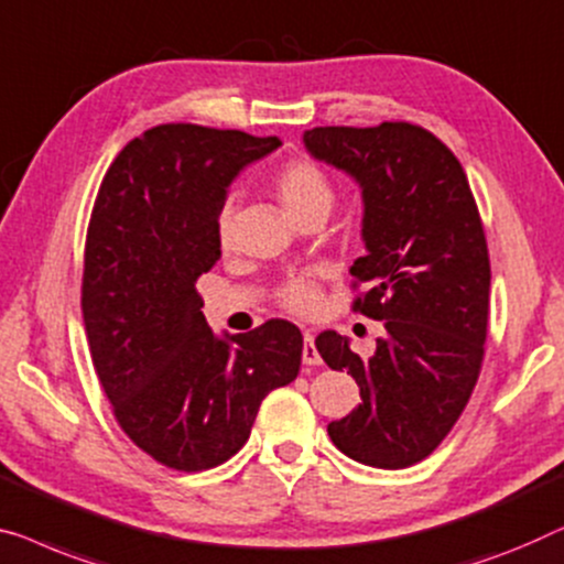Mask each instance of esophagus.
I'll return each instance as SVG.
<instances>
[{"instance_id": "esophagus-1", "label": "esophagus", "mask_w": 564, "mask_h": 564, "mask_svg": "<svg viewBox=\"0 0 564 564\" xmlns=\"http://www.w3.org/2000/svg\"><path fill=\"white\" fill-rule=\"evenodd\" d=\"M302 364L305 366H321L323 358L315 348V336L310 330H305V338H302Z\"/></svg>"}]
</instances>
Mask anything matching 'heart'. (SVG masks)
<instances>
[{
  "label": "heart",
  "mask_w": 564,
  "mask_h": 564,
  "mask_svg": "<svg viewBox=\"0 0 564 564\" xmlns=\"http://www.w3.org/2000/svg\"><path fill=\"white\" fill-rule=\"evenodd\" d=\"M274 195L292 221H300V218L313 214L328 216L333 200H336L330 177L325 175L321 165L310 160L288 162L274 177ZM218 241L224 247H228V241H231V206H226L221 216H218ZM276 302L295 315H313L321 307V292H317L315 282L307 280V276H292V280L280 284Z\"/></svg>",
  "instance_id": "obj_1"
}]
</instances>
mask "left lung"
Masks as SVG:
<instances>
[{"label": "left lung", "mask_w": 564, "mask_h": 564, "mask_svg": "<svg viewBox=\"0 0 564 564\" xmlns=\"http://www.w3.org/2000/svg\"><path fill=\"white\" fill-rule=\"evenodd\" d=\"M302 140L361 185L366 254L350 274L366 290L354 313L387 328L371 356L336 330L315 338L323 361L361 389L328 435L358 463L410 468L458 422L484 364L491 262L476 198L458 158L410 121L315 127Z\"/></svg>", "instance_id": "obj_1"}]
</instances>
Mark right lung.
Segmentation results:
<instances>
[{
	"label": "right lung",
	"mask_w": 564,
	"mask_h": 564,
	"mask_svg": "<svg viewBox=\"0 0 564 564\" xmlns=\"http://www.w3.org/2000/svg\"><path fill=\"white\" fill-rule=\"evenodd\" d=\"M280 144L160 124L117 154L96 195L80 284L91 361L119 427L167 468L198 473L239 453L262 399L300 373L297 325L274 317L216 338L195 290L221 257L228 185Z\"/></svg>",
	"instance_id": "add662e5"
}]
</instances>
